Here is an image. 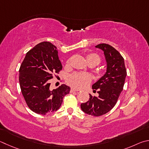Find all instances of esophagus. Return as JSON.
I'll return each mask as SVG.
<instances>
[{
	"instance_id": "34e87169",
	"label": "esophagus",
	"mask_w": 149,
	"mask_h": 149,
	"mask_svg": "<svg viewBox=\"0 0 149 149\" xmlns=\"http://www.w3.org/2000/svg\"><path fill=\"white\" fill-rule=\"evenodd\" d=\"M79 90H77L76 89H74V88H71V90H70V92H78Z\"/></svg>"
}]
</instances>
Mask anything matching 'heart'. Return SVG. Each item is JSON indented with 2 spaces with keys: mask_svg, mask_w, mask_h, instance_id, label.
<instances>
[{
  "mask_svg": "<svg viewBox=\"0 0 149 149\" xmlns=\"http://www.w3.org/2000/svg\"><path fill=\"white\" fill-rule=\"evenodd\" d=\"M88 63H93L95 65L100 64V57L95 54H89L86 56ZM91 82V77L89 74L86 72H74L70 74L68 78V83L77 89L86 86Z\"/></svg>",
  "mask_w": 149,
  "mask_h": 149,
  "instance_id": "obj_1",
  "label": "heart"
}]
</instances>
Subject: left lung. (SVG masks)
Returning <instances> with one entry per match:
<instances>
[{
	"mask_svg": "<svg viewBox=\"0 0 149 149\" xmlns=\"http://www.w3.org/2000/svg\"><path fill=\"white\" fill-rule=\"evenodd\" d=\"M95 48L104 52L107 63L106 72L92 85L93 92L97 90L99 95L93 97L90 94L89 100L82 103L80 107L89 115L100 116L107 113L116 105L123 90L127 72L123 57L113 46L100 44Z\"/></svg>",
	"mask_w": 149,
	"mask_h": 149,
	"instance_id": "1",
	"label": "left lung"
}]
</instances>
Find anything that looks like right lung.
Segmentation results:
<instances>
[{"mask_svg":"<svg viewBox=\"0 0 149 149\" xmlns=\"http://www.w3.org/2000/svg\"><path fill=\"white\" fill-rule=\"evenodd\" d=\"M61 69L56 46L49 42L38 44L26 54L19 68V82L22 95L31 111L44 115L59 109L70 88L61 84L51 90L49 80Z\"/></svg>","mask_w":149,"mask_h":149,"instance_id":"obj_1","label":"right lung"}]
</instances>
